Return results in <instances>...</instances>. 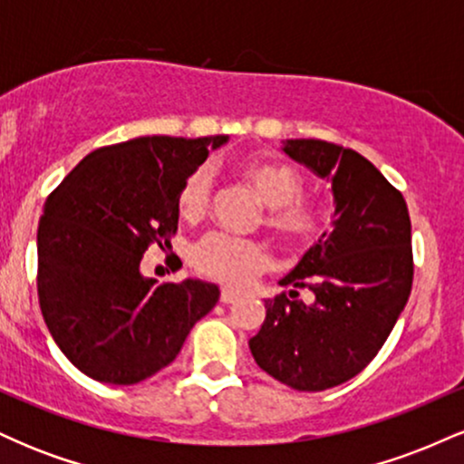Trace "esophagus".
I'll return each mask as SVG.
<instances>
[{
    "mask_svg": "<svg viewBox=\"0 0 464 464\" xmlns=\"http://www.w3.org/2000/svg\"><path fill=\"white\" fill-rule=\"evenodd\" d=\"M237 299V292L231 290V287H222L220 292V303H225V305H228V303H233Z\"/></svg>",
    "mask_w": 464,
    "mask_h": 464,
    "instance_id": "obj_1",
    "label": "esophagus"
}]
</instances>
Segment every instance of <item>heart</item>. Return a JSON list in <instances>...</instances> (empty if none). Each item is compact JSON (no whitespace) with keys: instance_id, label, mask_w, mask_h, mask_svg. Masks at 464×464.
<instances>
[{"instance_id":"b5f03b06","label":"heart","mask_w":464,"mask_h":464,"mask_svg":"<svg viewBox=\"0 0 464 464\" xmlns=\"http://www.w3.org/2000/svg\"><path fill=\"white\" fill-rule=\"evenodd\" d=\"M239 179L253 196L268 207L264 225L281 242L305 246L323 233L324 211L321 202L303 196L305 180L290 163L273 157H250L237 165ZM211 202V174L205 165L191 169L180 183L177 209L185 220H198ZM189 262L200 275L225 285L242 287L268 268L266 248L253 239L214 231L202 236L189 250Z\"/></svg>"}]
</instances>
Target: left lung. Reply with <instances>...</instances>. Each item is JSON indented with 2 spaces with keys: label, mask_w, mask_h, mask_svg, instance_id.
<instances>
[{
  "label": "left lung",
  "mask_w": 464,
  "mask_h": 464,
  "mask_svg": "<svg viewBox=\"0 0 464 464\" xmlns=\"http://www.w3.org/2000/svg\"><path fill=\"white\" fill-rule=\"evenodd\" d=\"M284 152L332 180L335 220L279 281L290 296L266 301L248 340L262 371L318 392L351 380L375 358L412 290V236L401 191L360 152L321 140H287ZM299 286L314 292L307 306Z\"/></svg>",
  "instance_id": "obj_1"
}]
</instances>
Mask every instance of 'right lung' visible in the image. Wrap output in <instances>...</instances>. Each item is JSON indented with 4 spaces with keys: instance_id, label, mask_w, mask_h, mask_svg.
I'll return each mask as SVG.
<instances>
[{
    "instance_id": "1",
    "label": "right lung",
    "mask_w": 464,
    "mask_h": 464,
    "mask_svg": "<svg viewBox=\"0 0 464 464\" xmlns=\"http://www.w3.org/2000/svg\"><path fill=\"white\" fill-rule=\"evenodd\" d=\"M227 135L137 137L80 161L45 200L36 233L41 312L54 343L84 375L130 386L179 355L218 303L214 284L141 275L150 244L177 233V194Z\"/></svg>"
}]
</instances>
